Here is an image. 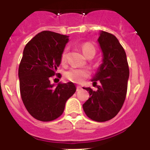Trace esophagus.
<instances>
[{
  "instance_id": "obj_1",
  "label": "esophagus",
  "mask_w": 150,
  "mask_h": 150,
  "mask_svg": "<svg viewBox=\"0 0 150 150\" xmlns=\"http://www.w3.org/2000/svg\"><path fill=\"white\" fill-rule=\"evenodd\" d=\"M82 88L81 86H76V91H79V90H80Z\"/></svg>"
}]
</instances>
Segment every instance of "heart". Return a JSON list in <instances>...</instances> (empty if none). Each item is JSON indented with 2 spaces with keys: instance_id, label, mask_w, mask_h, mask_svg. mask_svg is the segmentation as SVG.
Returning <instances> with one entry per match:
<instances>
[{
  "instance_id": "1",
  "label": "heart",
  "mask_w": 150,
  "mask_h": 150,
  "mask_svg": "<svg viewBox=\"0 0 150 150\" xmlns=\"http://www.w3.org/2000/svg\"><path fill=\"white\" fill-rule=\"evenodd\" d=\"M82 50L83 52L86 56L88 55L89 54H94L95 55L96 50L95 46L90 43H86L82 46ZM67 50H64L61 56V61L62 64H64L67 62ZM90 72L86 69L81 68H71L69 71H66L64 74V76L68 80L75 83H81L84 81V79L89 76Z\"/></svg>"
}]
</instances>
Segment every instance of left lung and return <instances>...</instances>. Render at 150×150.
<instances>
[{"label": "left lung", "mask_w": 150, "mask_h": 150, "mask_svg": "<svg viewBox=\"0 0 150 150\" xmlns=\"http://www.w3.org/2000/svg\"><path fill=\"white\" fill-rule=\"evenodd\" d=\"M103 54L102 64L91 79L93 85L99 82L98 90H87L90 98L83 104L85 113L96 122H106L118 114L125 100L129 68L125 52L112 34L100 31L98 39Z\"/></svg>", "instance_id": "1"}]
</instances>
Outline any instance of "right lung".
Masks as SVG:
<instances>
[{
    "label": "right lung",
    "mask_w": 150,
    "mask_h": 150,
    "mask_svg": "<svg viewBox=\"0 0 150 150\" xmlns=\"http://www.w3.org/2000/svg\"><path fill=\"white\" fill-rule=\"evenodd\" d=\"M68 36L44 30L26 44L18 67L19 88L23 104L31 116L50 122L63 113L66 101L76 91L72 82L52 84L61 64Z\"/></svg>",
    "instance_id": "add662e5"
}]
</instances>
